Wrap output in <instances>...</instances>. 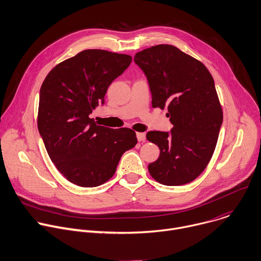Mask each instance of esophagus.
Instances as JSON below:
<instances>
[{
    "label": "esophagus",
    "instance_id": "esophagus-1",
    "mask_svg": "<svg viewBox=\"0 0 261 261\" xmlns=\"http://www.w3.org/2000/svg\"><path fill=\"white\" fill-rule=\"evenodd\" d=\"M136 137H137L138 141H144L145 140V133L138 132V133H136Z\"/></svg>",
    "mask_w": 261,
    "mask_h": 261
}]
</instances>
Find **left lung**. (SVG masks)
<instances>
[{"label": "left lung", "mask_w": 261, "mask_h": 261, "mask_svg": "<svg viewBox=\"0 0 261 261\" xmlns=\"http://www.w3.org/2000/svg\"><path fill=\"white\" fill-rule=\"evenodd\" d=\"M144 72L152 108H168L170 132L149 131L148 141L160 156L148 165L151 177L164 186L195 180L214 152L222 124V110L207 67L172 45H156L134 56Z\"/></svg>", "instance_id": "8db88e82"}]
</instances>
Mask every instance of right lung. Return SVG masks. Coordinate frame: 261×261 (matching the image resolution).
Wrapping results in <instances>:
<instances>
[{
    "label": "right lung",
    "instance_id": "right-lung-1",
    "mask_svg": "<svg viewBox=\"0 0 261 261\" xmlns=\"http://www.w3.org/2000/svg\"><path fill=\"white\" fill-rule=\"evenodd\" d=\"M131 61L126 54L84 50L57 64L42 84L38 129L51 161L73 185L107 182L122 154L137 143L133 130L99 126L89 117Z\"/></svg>",
    "mask_w": 261,
    "mask_h": 261
}]
</instances>
